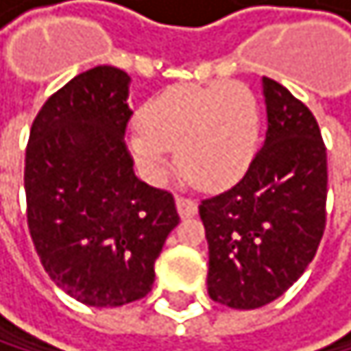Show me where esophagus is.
<instances>
[{
    "instance_id": "esophagus-1",
    "label": "esophagus",
    "mask_w": 351,
    "mask_h": 351,
    "mask_svg": "<svg viewBox=\"0 0 351 351\" xmlns=\"http://www.w3.org/2000/svg\"><path fill=\"white\" fill-rule=\"evenodd\" d=\"M177 210L183 219H187V217H193L197 213V204L185 195H177Z\"/></svg>"
}]
</instances>
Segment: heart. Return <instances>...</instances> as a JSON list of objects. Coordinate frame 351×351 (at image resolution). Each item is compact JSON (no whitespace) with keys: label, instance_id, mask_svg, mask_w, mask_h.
<instances>
[{"label":"heart","instance_id":"1","mask_svg":"<svg viewBox=\"0 0 351 351\" xmlns=\"http://www.w3.org/2000/svg\"><path fill=\"white\" fill-rule=\"evenodd\" d=\"M261 111L242 82L179 84L152 97L124 141L147 179L160 181L170 149L185 177L199 187H225L248 170L259 147Z\"/></svg>","mask_w":351,"mask_h":351}]
</instances>
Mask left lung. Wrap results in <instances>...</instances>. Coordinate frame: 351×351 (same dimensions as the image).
I'll return each mask as SVG.
<instances>
[{"mask_svg": "<svg viewBox=\"0 0 351 351\" xmlns=\"http://www.w3.org/2000/svg\"><path fill=\"white\" fill-rule=\"evenodd\" d=\"M267 130L244 177L202 199L208 295L254 309L285 295L312 263L326 225V149L316 117L261 77Z\"/></svg>", "mask_w": 351, "mask_h": 351, "instance_id": "1", "label": "left lung"}]
</instances>
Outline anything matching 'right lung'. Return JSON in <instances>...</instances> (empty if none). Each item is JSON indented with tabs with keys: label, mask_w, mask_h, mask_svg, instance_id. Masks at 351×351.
Returning <instances> with one entry per match:
<instances>
[{
	"label": "right lung",
	"mask_w": 351,
	"mask_h": 351,
	"mask_svg": "<svg viewBox=\"0 0 351 351\" xmlns=\"http://www.w3.org/2000/svg\"><path fill=\"white\" fill-rule=\"evenodd\" d=\"M130 75L101 64L46 101L25 156L29 232L69 297L119 307L154 287L156 259L179 225L174 197L138 181L124 145Z\"/></svg>",
	"instance_id": "right-lung-1"
}]
</instances>
